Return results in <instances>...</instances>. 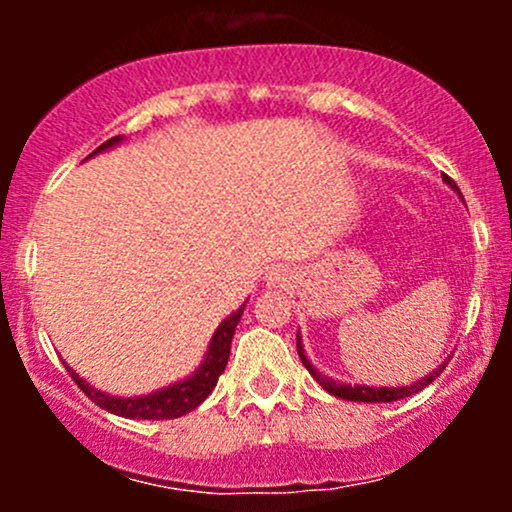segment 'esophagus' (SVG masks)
<instances>
[{
  "mask_svg": "<svg viewBox=\"0 0 512 512\" xmlns=\"http://www.w3.org/2000/svg\"><path fill=\"white\" fill-rule=\"evenodd\" d=\"M281 279V276L279 274H276V276H272V274H269V281H279Z\"/></svg>",
  "mask_w": 512,
  "mask_h": 512,
  "instance_id": "obj_1",
  "label": "esophagus"
}]
</instances>
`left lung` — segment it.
<instances>
[{"label":"left lung","instance_id":"obj_1","mask_svg":"<svg viewBox=\"0 0 512 512\" xmlns=\"http://www.w3.org/2000/svg\"><path fill=\"white\" fill-rule=\"evenodd\" d=\"M445 182H448V185L452 187V190L460 192V190H457L455 180L445 178ZM296 346H298V356H301L303 366L308 368V373L313 375V378L317 380V383H320L322 390H327V392H330V395H334V397L349 399V402H370V404H375V402H395V399H404V397H409V395H416V392H421V390H424V387L431 385L433 380H436L438 375L443 373L445 366H448V361H450V356H448V358H445L443 363H440V366H438L436 370H431V373L424 375V378L416 380V383H411V385H397V387L349 385V383H339V380L330 378V375H322L320 370H317V368L313 366V363L308 361V356H305V349H303L301 332L296 334Z\"/></svg>","mask_w":512,"mask_h":512}]
</instances>
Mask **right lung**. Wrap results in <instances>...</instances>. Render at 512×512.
<instances>
[{
    "label": "right lung",
    "mask_w": 512,
    "mask_h": 512,
    "mask_svg": "<svg viewBox=\"0 0 512 512\" xmlns=\"http://www.w3.org/2000/svg\"><path fill=\"white\" fill-rule=\"evenodd\" d=\"M122 139H125L122 134L120 137L108 139V142L98 146L91 156L113 149V146L122 142ZM245 303L240 305L236 313L228 315L226 320L216 327L214 334H211V339H209L207 351H204L202 363H199V366L192 370L187 378L178 380V383H170L166 387H161V390L149 392V395H134V397L110 395V392L98 390V387H93L88 380L81 378L74 368L67 366V361H64V368L69 370V375L74 378V383L84 390V395L88 399H93V402H96L101 409L110 411V414L125 416V419H146V421L178 419V416H185V414H190L192 409H197L199 404H202L204 399L211 395V390H214L216 383H219V375L226 370L228 356H231L233 334H236L240 317H243Z\"/></svg>",
    "instance_id": "right-lung-1"
}]
</instances>
